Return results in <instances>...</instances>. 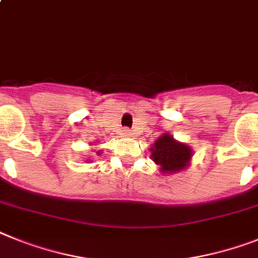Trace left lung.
<instances>
[{
  "label": "left lung",
  "mask_w": 258,
  "mask_h": 258,
  "mask_svg": "<svg viewBox=\"0 0 258 258\" xmlns=\"http://www.w3.org/2000/svg\"><path fill=\"white\" fill-rule=\"evenodd\" d=\"M152 152V160L160 165V170L164 173H174L185 169L187 166L191 149L187 146L178 143L168 134H164L156 140Z\"/></svg>",
  "instance_id": "obj_1"
}]
</instances>
